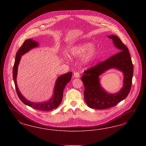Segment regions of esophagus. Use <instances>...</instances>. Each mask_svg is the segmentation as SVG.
I'll use <instances>...</instances> for the list:
<instances>
[{
  "instance_id": "1",
  "label": "esophagus",
  "mask_w": 146,
  "mask_h": 146,
  "mask_svg": "<svg viewBox=\"0 0 146 146\" xmlns=\"http://www.w3.org/2000/svg\"><path fill=\"white\" fill-rule=\"evenodd\" d=\"M74 76L76 78H79L80 76V73L78 72H75L74 73Z\"/></svg>"
}]
</instances>
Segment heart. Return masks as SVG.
Wrapping results in <instances>:
<instances>
[{
	"mask_svg": "<svg viewBox=\"0 0 146 146\" xmlns=\"http://www.w3.org/2000/svg\"><path fill=\"white\" fill-rule=\"evenodd\" d=\"M94 45L91 42H83L71 47L70 53L72 57L84 55L83 62L88 63L92 60L97 53V50L93 48Z\"/></svg>",
	"mask_w": 146,
	"mask_h": 146,
	"instance_id": "obj_1",
	"label": "heart"
}]
</instances>
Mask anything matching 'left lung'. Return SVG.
Returning a JSON list of instances; mask_svg holds the SVG:
<instances>
[{
  "label": "left lung",
  "mask_w": 146,
  "mask_h": 146,
  "mask_svg": "<svg viewBox=\"0 0 146 146\" xmlns=\"http://www.w3.org/2000/svg\"><path fill=\"white\" fill-rule=\"evenodd\" d=\"M112 39L119 52L105 61L101 62L87 71L81 77L84 86V100L92 109H105L116 106L127 96L131 88L133 65L127 46L117 36H108ZM114 68L123 72V87L115 94H109L101 87L99 76L106 71Z\"/></svg>",
  "instance_id": "obj_1"
}]
</instances>
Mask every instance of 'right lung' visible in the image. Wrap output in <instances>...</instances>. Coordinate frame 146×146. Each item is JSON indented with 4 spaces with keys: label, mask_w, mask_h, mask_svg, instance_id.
<instances>
[{
    "label": "right lung",
    "mask_w": 146,
    "mask_h": 146,
    "mask_svg": "<svg viewBox=\"0 0 146 146\" xmlns=\"http://www.w3.org/2000/svg\"><path fill=\"white\" fill-rule=\"evenodd\" d=\"M38 45L39 44L37 42L33 40L32 38H30L26 40L22 44V46L18 50L17 53L16 54V57L13 69L14 82L18 97L25 104L31 106V108L38 110H52L54 109L57 108L58 106L60 104L62 99V95L64 88L67 84V83H68L70 81L72 78V72L58 76L57 79L56 81V84L53 90V96L51 97V98L50 99V100L48 101L42 103H34L27 100L25 97L22 96L21 93H20L19 89L18 88L17 82L18 65L19 64L21 56L25 53L28 52L31 49L38 46Z\"/></svg>",
    "instance_id": "add662e5"
}]
</instances>
